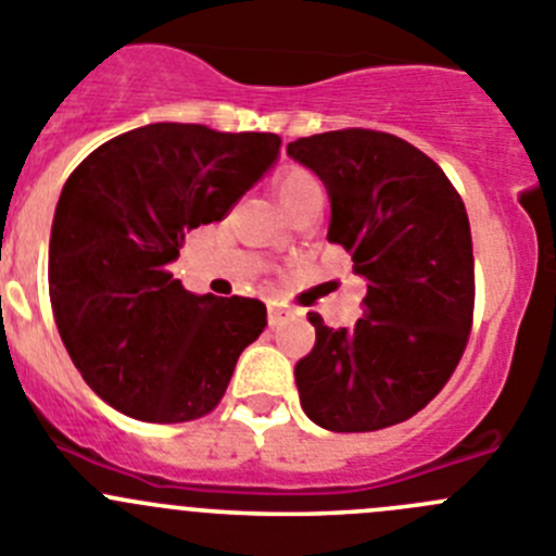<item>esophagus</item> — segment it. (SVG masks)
Wrapping results in <instances>:
<instances>
[{
  "label": "esophagus",
  "mask_w": 556,
  "mask_h": 556,
  "mask_svg": "<svg viewBox=\"0 0 556 556\" xmlns=\"http://www.w3.org/2000/svg\"><path fill=\"white\" fill-rule=\"evenodd\" d=\"M290 318H295L293 309H285V307H271V309H268V326H271V329H277V326L288 324Z\"/></svg>",
  "instance_id": "1"
}]
</instances>
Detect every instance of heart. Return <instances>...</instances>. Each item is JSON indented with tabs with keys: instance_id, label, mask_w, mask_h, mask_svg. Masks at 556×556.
<instances>
[{
	"instance_id": "heart-1",
	"label": "heart",
	"mask_w": 556,
	"mask_h": 556,
	"mask_svg": "<svg viewBox=\"0 0 556 556\" xmlns=\"http://www.w3.org/2000/svg\"><path fill=\"white\" fill-rule=\"evenodd\" d=\"M324 194V189H320L318 178L315 175H309L307 169H288V173H282L277 178V197L279 202H282V207L288 211V207L299 205V202L309 200V197H318ZM282 247V243H274V249Z\"/></svg>"
}]
</instances>
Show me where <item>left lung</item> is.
I'll return each mask as SVG.
<instances>
[{
  "mask_svg": "<svg viewBox=\"0 0 556 556\" xmlns=\"http://www.w3.org/2000/svg\"><path fill=\"white\" fill-rule=\"evenodd\" d=\"M288 155L324 180L326 238L367 282L351 329L307 313L315 349L295 365L304 414L334 433L403 422L439 395L469 340L475 257L464 202L435 161L392 134H313Z\"/></svg>",
  "mask_w": 556,
  "mask_h": 556,
  "instance_id": "1",
  "label": "left lung"
}]
</instances>
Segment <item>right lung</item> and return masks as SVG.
I'll return each mask as SVG.
<instances>
[{
    "label": "right lung",
    "instance_id": "add662e5",
    "mask_svg": "<svg viewBox=\"0 0 556 556\" xmlns=\"http://www.w3.org/2000/svg\"><path fill=\"white\" fill-rule=\"evenodd\" d=\"M277 134L150 123L92 150L62 186L49 295L76 370L142 422L214 412L266 326L257 299L191 293L167 271L186 232L219 222L277 164Z\"/></svg>",
    "mask_w": 556,
    "mask_h": 556
}]
</instances>
